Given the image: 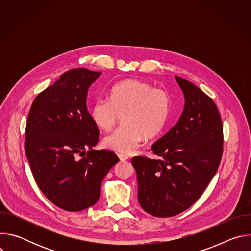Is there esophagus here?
Here are the masks:
<instances>
[{"label": "esophagus", "instance_id": "esophagus-1", "mask_svg": "<svg viewBox=\"0 0 251 251\" xmlns=\"http://www.w3.org/2000/svg\"><path fill=\"white\" fill-rule=\"evenodd\" d=\"M118 157H119L120 161H127V160H128V157H127V156H125V155H121V154H119V155H118Z\"/></svg>", "mask_w": 251, "mask_h": 251}]
</instances>
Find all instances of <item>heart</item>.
Returning <instances> with one entry per match:
<instances>
[{
    "label": "heart",
    "instance_id": "1",
    "mask_svg": "<svg viewBox=\"0 0 251 251\" xmlns=\"http://www.w3.org/2000/svg\"><path fill=\"white\" fill-rule=\"evenodd\" d=\"M171 111L170 94L150 83L128 79L115 84L109 99L98 98L90 108L93 123L110 130L123 116V126L105 136L103 145L121 153H134L147 138L156 137L165 127Z\"/></svg>",
    "mask_w": 251,
    "mask_h": 251
}]
</instances>
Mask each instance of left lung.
<instances>
[{
    "instance_id": "8db88e82",
    "label": "left lung",
    "mask_w": 251,
    "mask_h": 251,
    "mask_svg": "<svg viewBox=\"0 0 251 251\" xmlns=\"http://www.w3.org/2000/svg\"><path fill=\"white\" fill-rule=\"evenodd\" d=\"M185 106L176 125L156 141L158 159L132 158L138 201L146 212L170 218L192 206L216 175L223 155V122L217 105L194 83L175 77Z\"/></svg>"
}]
</instances>
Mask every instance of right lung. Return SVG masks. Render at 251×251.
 Returning a JSON list of instances; mask_svg holds the SVG:
<instances>
[{
  "label": "right lung",
  "instance_id": "obj_1",
  "mask_svg": "<svg viewBox=\"0 0 251 251\" xmlns=\"http://www.w3.org/2000/svg\"><path fill=\"white\" fill-rule=\"evenodd\" d=\"M101 75L86 68L66 71L35 97L26 120L25 152L35 183L67 211L95 204L104 176L119 161L111 151L92 149L99 130L86 97Z\"/></svg>",
  "mask_w": 251,
  "mask_h": 251
}]
</instances>
